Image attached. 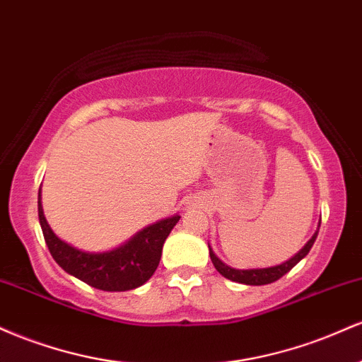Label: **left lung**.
Segmentation results:
<instances>
[{
    "mask_svg": "<svg viewBox=\"0 0 362 362\" xmlns=\"http://www.w3.org/2000/svg\"><path fill=\"white\" fill-rule=\"evenodd\" d=\"M320 228V224H318ZM317 235L318 231H315V235L311 236L310 242L305 245V247L301 248L300 252L296 253L294 257H291L289 260L282 262L281 265H274V267H265V269H233L230 267V265H226L224 262H221L218 259V257L214 255L213 248L209 247V255H211V260H213V265L216 267V271H218L221 276L226 277V279L230 281H235V282H240V284H248V286H264V284H271V282L281 279L284 274H288L291 269L294 267V265L298 264L301 259H305L306 255H308V252L311 250V247H313L315 240H317Z\"/></svg>",
    "mask_w": 362,
    "mask_h": 362,
    "instance_id": "1",
    "label": "left lung"
}]
</instances>
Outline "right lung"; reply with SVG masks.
<instances>
[{"mask_svg": "<svg viewBox=\"0 0 362 362\" xmlns=\"http://www.w3.org/2000/svg\"><path fill=\"white\" fill-rule=\"evenodd\" d=\"M178 219L180 216L175 214L149 224L114 250L83 252L54 235L45 221L39 192V221L52 259L76 279L102 291H131L143 286L155 274L165 240Z\"/></svg>", "mask_w": 362, "mask_h": 362, "instance_id": "1", "label": "right lung"}]
</instances>
